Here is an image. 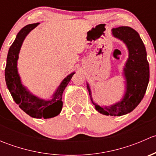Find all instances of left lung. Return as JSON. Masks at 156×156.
<instances>
[{
  "label": "left lung",
  "mask_w": 156,
  "mask_h": 156,
  "mask_svg": "<svg viewBox=\"0 0 156 156\" xmlns=\"http://www.w3.org/2000/svg\"><path fill=\"white\" fill-rule=\"evenodd\" d=\"M112 34L126 44L129 57L124 69L126 78V92L119 103L108 107H101L94 103L91 91L87 86L96 110L106 115L121 116L133 111L144 98L149 81V66L144 44L139 34L128 26L112 29Z\"/></svg>",
  "instance_id": "obj_1"
}]
</instances>
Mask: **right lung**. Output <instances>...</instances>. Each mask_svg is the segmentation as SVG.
<instances>
[{
	"label": "right lung",
	"mask_w": 156,
	"mask_h": 156,
	"mask_svg": "<svg viewBox=\"0 0 156 156\" xmlns=\"http://www.w3.org/2000/svg\"><path fill=\"white\" fill-rule=\"evenodd\" d=\"M38 24L27 25L17 34L15 41L9 49L5 68V80L13 100L26 114L36 119H50L60 113L62 108V93L75 72L64 78L50 100H41L30 94L26 87H23L17 72L19 53L25 37Z\"/></svg>",
	"instance_id": "add662e5"
}]
</instances>
